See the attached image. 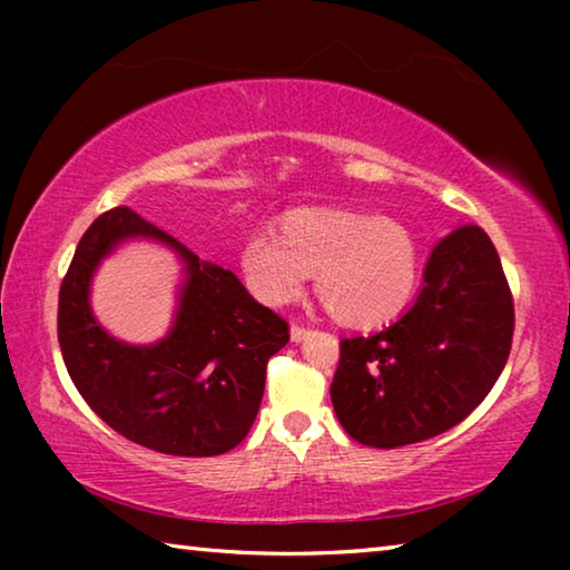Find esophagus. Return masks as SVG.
Listing matches in <instances>:
<instances>
[{
    "label": "esophagus",
    "instance_id": "obj_1",
    "mask_svg": "<svg viewBox=\"0 0 570 570\" xmlns=\"http://www.w3.org/2000/svg\"><path fill=\"white\" fill-rule=\"evenodd\" d=\"M308 332L312 330H306V326H302V324H292V342H304Z\"/></svg>",
    "mask_w": 570,
    "mask_h": 570
}]
</instances>
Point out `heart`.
Masks as SVG:
<instances>
[{
    "label": "heart",
    "instance_id": "1",
    "mask_svg": "<svg viewBox=\"0 0 570 570\" xmlns=\"http://www.w3.org/2000/svg\"><path fill=\"white\" fill-rule=\"evenodd\" d=\"M240 272L264 304L302 296L312 276L334 320L380 326L400 316L420 282V248L397 218L352 208H298L240 244Z\"/></svg>",
    "mask_w": 570,
    "mask_h": 570
}]
</instances>
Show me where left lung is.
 <instances>
[{"label":"left lung","mask_w":570,"mask_h":570,"mask_svg":"<svg viewBox=\"0 0 570 570\" xmlns=\"http://www.w3.org/2000/svg\"><path fill=\"white\" fill-rule=\"evenodd\" d=\"M513 294L480 226L432 248L417 302L387 330L340 342L332 404L346 435L380 450L462 422L493 390L513 344Z\"/></svg>","instance_id":"left-lung-1"}]
</instances>
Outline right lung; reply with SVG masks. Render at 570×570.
Listing matches in <instances>:
<instances>
[{"label": "right lung", "instance_id": "add662e5", "mask_svg": "<svg viewBox=\"0 0 570 570\" xmlns=\"http://www.w3.org/2000/svg\"><path fill=\"white\" fill-rule=\"evenodd\" d=\"M128 237H156L187 264L177 322L150 347L118 343L89 308L94 268ZM57 340L77 392L115 432L166 455L214 458L248 435L266 364L286 346L288 324L234 272L200 262L166 230L118 206L95 218L77 244L60 286Z\"/></svg>", "mask_w": 570, "mask_h": 570}]
</instances>
